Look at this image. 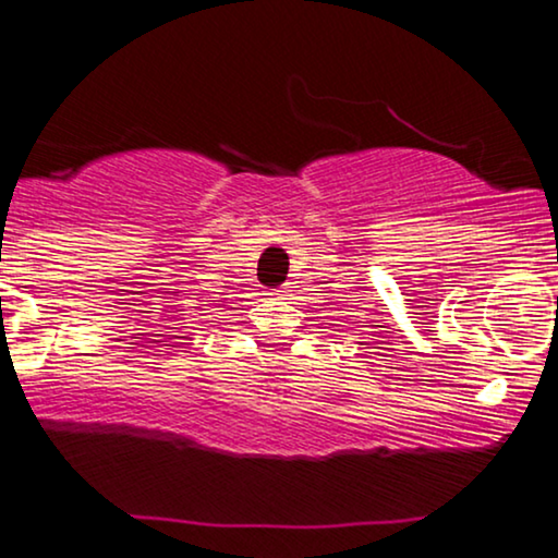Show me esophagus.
Segmentation results:
<instances>
[{
    "label": "esophagus",
    "instance_id": "obj_1",
    "mask_svg": "<svg viewBox=\"0 0 558 558\" xmlns=\"http://www.w3.org/2000/svg\"><path fill=\"white\" fill-rule=\"evenodd\" d=\"M278 295H280V299H283V295H286V291H280V293H278Z\"/></svg>",
    "mask_w": 558,
    "mask_h": 558
}]
</instances>
